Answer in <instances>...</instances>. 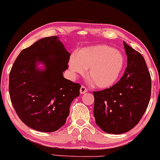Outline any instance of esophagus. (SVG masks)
Listing matches in <instances>:
<instances>
[{"label": "esophagus", "mask_w": 160, "mask_h": 160, "mask_svg": "<svg viewBox=\"0 0 160 160\" xmlns=\"http://www.w3.org/2000/svg\"><path fill=\"white\" fill-rule=\"evenodd\" d=\"M87 91H88L87 88L85 87V86L82 85V87H81V88H80V93H81V94H85V93L87 92Z\"/></svg>", "instance_id": "1"}]
</instances>
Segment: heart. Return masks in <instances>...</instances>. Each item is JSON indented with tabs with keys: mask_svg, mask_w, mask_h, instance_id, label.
I'll return each instance as SVG.
<instances>
[{
	"mask_svg": "<svg viewBox=\"0 0 160 160\" xmlns=\"http://www.w3.org/2000/svg\"><path fill=\"white\" fill-rule=\"evenodd\" d=\"M124 57L119 51L107 45H95L81 49L72 57L69 68L73 73L87 76L92 85L100 88L110 87L122 71Z\"/></svg>",
	"mask_w": 160,
	"mask_h": 160,
	"instance_id": "1",
	"label": "heart"
}]
</instances>
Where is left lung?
Wrapping results in <instances>:
<instances>
[{
  "instance_id": "1",
  "label": "left lung",
  "mask_w": 160,
  "mask_h": 160,
  "mask_svg": "<svg viewBox=\"0 0 160 160\" xmlns=\"http://www.w3.org/2000/svg\"><path fill=\"white\" fill-rule=\"evenodd\" d=\"M127 66L119 82L94 91L95 122L103 132L119 134L138 125L148 107L151 77L144 58L124 42Z\"/></svg>"
}]
</instances>
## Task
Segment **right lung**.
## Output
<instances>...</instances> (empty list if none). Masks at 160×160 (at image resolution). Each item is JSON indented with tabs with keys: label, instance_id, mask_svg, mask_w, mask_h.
Listing matches in <instances>:
<instances>
[{
	"label": "right lung",
	"instance_id": "right-lung-1",
	"mask_svg": "<svg viewBox=\"0 0 160 160\" xmlns=\"http://www.w3.org/2000/svg\"><path fill=\"white\" fill-rule=\"evenodd\" d=\"M70 53L58 37L44 38L22 50L9 77V93L16 112L27 126L43 132H56L66 123L81 85L62 76ZM46 69L36 68V62Z\"/></svg>",
	"mask_w": 160,
	"mask_h": 160
}]
</instances>
